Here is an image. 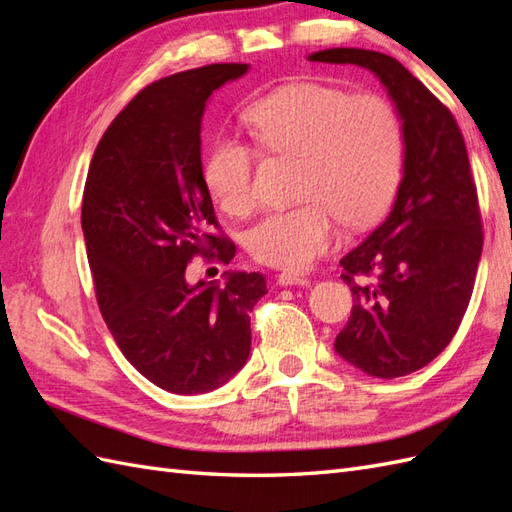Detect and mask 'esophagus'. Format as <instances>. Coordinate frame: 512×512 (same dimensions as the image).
Instances as JSON below:
<instances>
[{"instance_id": "esophagus-1", "label": "esophagus", "mask_w": 512, "mask_h": 512, "mask_svg": "<svg viewBox=\"0 0 512 512\" xmlns=\"http://www.w3.org/2000/svg\"><path fill=\"white\" fill-rule=\"evenodd\" d=\"M277 282H280L282 286H309L312 284L309 277L299 275V273H280L277 275Z\"/></svg>"}]
</instances>
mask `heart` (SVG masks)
<instances>
[{
    "label": "heart",
    "instance_id": "b5f03b06",
    "mask_svg": "<svg viewBox=\"0 0 512 512\" xmlns=\"http://www.w3.org/2000/svg\"><path fill=\"white\" fill-rule=\"evenodd\" d=\"M256 143L271 153L303 158L299 194L305 203L262 218L247 235L260 265L303 271L339 241L342 218L363 226L391 203L404 162V126L378 94H352L322 83H292L247 108ZM256 151L230 134L211 141L203 179L232 218L258 203Z\"/></svg>",
    "mask_w": 512,
    "mask_h": 512
}]
</instances>
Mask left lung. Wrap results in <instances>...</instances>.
Here are the masks:
<instances>
[{
    "instance_id": "left-lung-1",
    "label": "left lung",
    "mask_w": 512,
    "mask_h": 512,
    "mask_svg": "<svg viewBox=\"0 0 512 512\" xmlns=\"http://www.w3.org/2000/svg\"><path fill=\"white\" fill-rule=\"evenodd\" d=\"M309 61L374 72L404 126L393 209L339 260L354 305L335 350L367 376H408L451 344L474 290L483 222L468 149L453 113L395 57L327 49Z\"/></svg>"
}]
</instances>
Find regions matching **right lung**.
Segmentation results:
<instances>
[{
  "label": "right lung",
  "instance_id": "1",
  "mask_svg": "<svg viewBox=\"0 0 512 512\" xmlns=\"http://www.w3.org/2000/svg\"><path fill=\"white\" fill-rule=\"evenodd\" d=\"M247 68L211 64L147 85L89 164L81 224L100 312L123 356L168 393H209L235 376L267 294L262 273H226L224 286L185 280L194 256L228 265L237 252L203 179L200 123L213 91Z\"/></svg>",
  "mask_w": 512,
  "mask_h": 512
}]
</instances>
